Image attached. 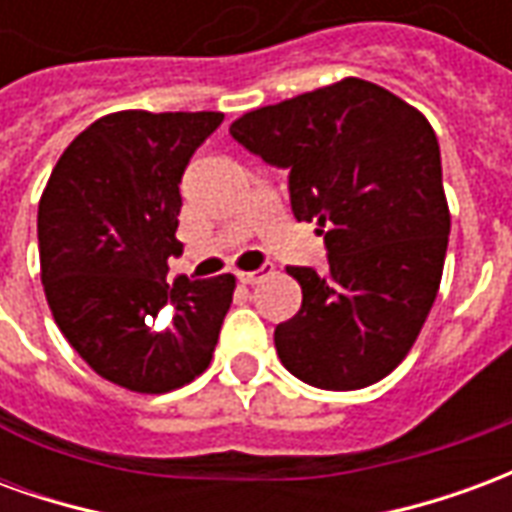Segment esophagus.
Returning <instances> with one entry per match:
<instances>
[{
    "mask_svg": "<svg viewBox=\"0 0 512 512\" xmlns=\"http://www.w3.org/2000/svg\"><path fill=\"white\" fill-rule=\"evenodd\" d=\"M268 274H274V266H260L257 271H238L235 277L241 285H257L260 279H266Z\"/></svg>",
    "mask_w": 512,
    "mask_h": 512,
    "instance_id": "34e87169",
    "label": "esophagus"
}]
</instances>
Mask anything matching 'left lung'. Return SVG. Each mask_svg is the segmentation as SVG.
Listing matches in <instances>:
<instances>
[{
	"label": "left lung",
	"instance_id": "obj_1",
	"mask_svg": "<svg viewBox=\"0 0 512 512\" xmlns=\"http://www.w3.org/2000/svg\"><path fill=\"white\" fill-rule=\"evenodd\" d=\"M230 134L288 169L290 208L318 222L329 271L290 266L301 310L274 329L282 365L318 389L395 370L436 301L450 235L439 139L422 112L348 76L238 117Z\"/></svg>",
	"mask_w": 512,
	"mask_h": 512
}]
</instances>
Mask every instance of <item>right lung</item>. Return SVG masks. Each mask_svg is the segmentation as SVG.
<instances>
[{
	"label": "right lung",
	"mask_w": 512,
	"mask_h": 512,
	"mask_svg": "<svg viewBox=\"0 0 512 512\" xmlns=\"http://www.w3.org/2000/svg\"><path fill=\"white\" fill-rule=\"evenodd\" d=\"M222 112H115L62 153L38 205L40 279L51 315L95 373L161 395L211 365L235 277H178L167 260L180 178Z\"/></svg>",
	"instance_id": "obj_1"
}]
</instances>
